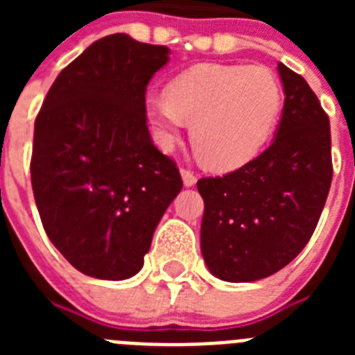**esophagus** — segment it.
Masks as SVG:
<instances>
[{
  "label": "esophagus",
  "instance_id": "esophagus-1",
  "mask_svg": "<svg viewBox=\"0 0 355 355\" xmlns=\"http://www.w3.org/2000/svg\"><path fill=\"white\" fill-rule=\"evenodd\" d=\"M181 178H183L184 187H193L197 181L196 174L192 171H188V168H181Z\"/></svg>",
  "mask_w": 355,
  "mask_h": 355
}]
</instances>
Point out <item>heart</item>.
<instances>
[{"label":"heart","instance_id":"1","mask_svg":"<svg viewBox=\"0 0 355 355\" xmlns=\"http://www.w3.org/2000/svg\"><path fill=\"white\" fill-rule=\"evenodd\" d=\"M283 94L274 72L247 65H200L175 78L165 96H147L146 112L159 147H171L184 122L200 165L233 171L270 137Z\"/></svg>","mask_w":355,"mask_h":355}]
</instances>
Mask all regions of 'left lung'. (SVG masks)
Segmentation results:
<instances>
[{
	"label": "left lung",
	"instance_id": "8db88e82",
	"mask_svg": "<svg viewBox=\"0 0 355 355\" xmlns=\"http://www.w3.org/2000/svg\"><path fill=\"white\" fill-rule=\"evenodd\" d=\"M284 108L270 147L238 171L202 178L200 250L215 277L252 283L275 274L306 247L332 181L331 128L300 74L277 64Z\"/></svg>",
	"mask_w": 355,
	"mask_h": 355
}]
</instances>
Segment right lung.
<instances>
[{
	"label": "right lung",
	"instance_id": "add662e5",
	"mask_svg": "<svg viewBox=\"0 0 355 355\" xmlns=\"http://www.w3.org/2000/svg\"><path fill=\"white\" fill-rule=\"evenodd\" d=\"M171 49L103 37L51 85L35 119L31 187L46 234L81 274H139L183 181L150 140L146 90Z\"/></svg>",
	"mask_w": 355,
	"mask_h": 355
}]
</instances>
